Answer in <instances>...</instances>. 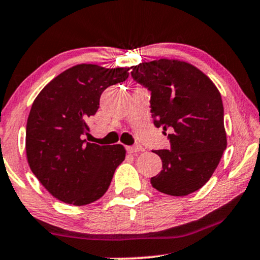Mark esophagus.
Listing matches in <instances>:
<instances>
[{
  "label": "esophagus",
  "mask_w": 260,
  "mask_h": 260,
  "mask_svg": "<svg viewBox=\"0 0 260 260\" xmlns=\"http://www.w3.org/2000/svg\"><path fill=\"white\" fill-rule=\"evenodd\" d=\"M141 146H127L126 147V152L129 154H134V153H139V152L142 151Z\"/></svg>",
  "instance_id": "obj_1"
}]
</instances>
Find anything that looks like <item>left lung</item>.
<instances>
[{"label": "left lung", "instance_id": "1", "mask_svg": "<svg viewBox=\"0 0 260 260\" xmlns=\"http://www.w3.org/2000/svg\"><path fill=\"white\" fill-rule=\"evenodd\" d=\"M131 68L134 80L151 91L154 125L170 133V149L154 151L163 169L151 179L152 186L170 196L200 190L226 148L220 92L204 73L182 60L163 58Z\"/></svg>", "mask_w": 260, "mask_h": 260}]
</instances>
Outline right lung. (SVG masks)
I'll list each match as a JSON object with an SVG mask.
<instances>
[{
    "label": "right lung",
    "instance_id": "right-lung-1",
    "mask_svg": "<svg viewBox=\"0 0 260 260\" xmlns=\"http://www.w3.org/2000/svg\"><path fill=\"white\" fill-rule=\"evenodd\" d=\"M129 68L78 64L42 88L26 123L25 151L34 175L53 197L73 206L100 200L125 159L121 145L100 146L82 139L86 119L96 114L108 86L127 79Z\"/></svg>",
    "mask_w": 260,
    "mask_h": 260
}]
</instances>
